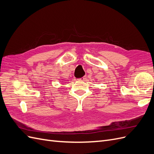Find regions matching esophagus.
Listing matches in <instances>:
<instances>
[{"label":"esophagus","mask_w":154,"mask_h":154,"mask_svg":"<svg viewBox=\"0 0 154 154\" xmlns=\"http://www.w3.org/2000/svg\"><path fill=\"white\" fill-rule=\"evenodd\" d=\"M85 77H82V78H78V80L79 81H85Z\"/></svg>","instance_id":"34e87169"}]
</instances>
